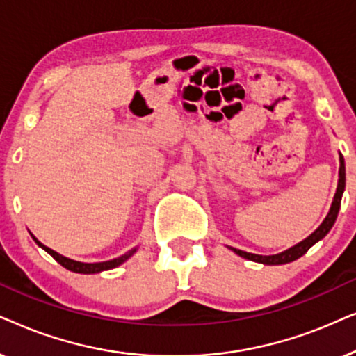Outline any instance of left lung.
Instances as JSON below:
<instances>
[{
    "label": "left lung",
    "instance_id": "1",
    "mask_svg": "<svg viewBox=\"0 0 356 356\" xmlns=\"http://www.w3.org/2000/svg\"><path fill=\"white\" fill-rule=\"evenodd\" d=\"M343 191H345V163H343V156L340 154L339 186H337V192H335V195H334L332 207H330L329 215L325 216V220L322 221V225L317 227V229L309 236V238L301 241V243L296 244L295 248H290L288 250H285V252L277 254V255H259V254L244 252V250H239V249H233V250L238 255H241V257L254 260V262L265 264V265H282V264H288V262H293V260L300 259L301 255H305L307 250H309L312 245L317 243V241H321L322 238H324V236L330 231V227L334 226V222H335V220H337V215H339V208H340V202H342Z\"/></svg>",
    "mask_w": 356,
    "mask_h": 356
}]
</instances>
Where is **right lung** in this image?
I'll return each mask as SVG.
<instances>
[{"label":"right lung","mask_w":356,"mask_h":356,"mask_svg":"<svg viewBox=\"0 0 356 356\" xmlns=\"http://www.w3.org/2000/svg\"><path fill=\"white\" fill-rule=\"evenodd\" d=\"M34 238V236H32ZM34 241L37 244L40 245L42 249L45 250V252H49L51 257H54L56 262H58L60 265H63L65 268L71 270V272H76V273H99L102 272V270H111V268H115L118 267V265L125 262L127 259L130 257V255H134V252L136 249L130 250V252L123 254L120 255V257L117 259H112V260H107V262H97V264H84V262H76V260H71V259H66L63 257V255H60L58 252H55V250H51L50 248H47V245H44L40 243V241H37V238H34Z\"/></svg>","instance_id":"right-lung-1"}]
</instances>
